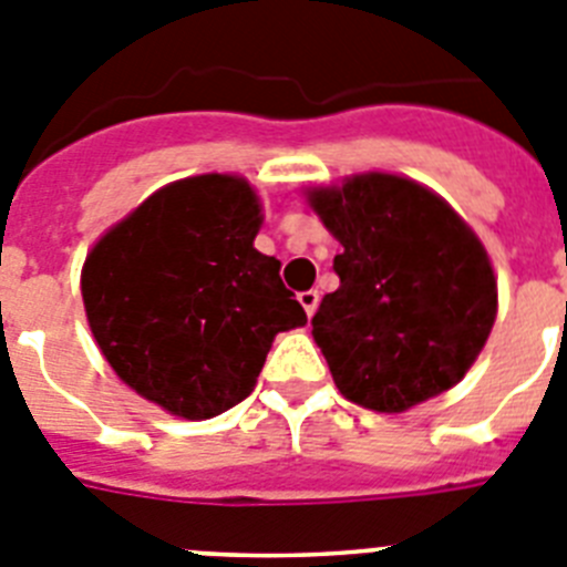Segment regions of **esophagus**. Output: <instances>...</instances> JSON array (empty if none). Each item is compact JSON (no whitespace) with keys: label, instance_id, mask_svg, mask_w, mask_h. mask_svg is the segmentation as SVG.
I'll use <instances>...</instances> for the list:
<instances>
[{"label":"esophagus","instance_id":"1","mask_svg":"<svg viewBox=\"0 0 567 567\" xmlns=\"http://www.w3.org/2000/svg\"><path fill=\"white\" fill-rule=\"evenodd\" d=\"M298 300H300V307L307 309L309 318H312L315 309H318V300H320L318 289H307V292H300V295H298Z\"/></svg>","mask_w":567,"mask_h":567}]
</instances>
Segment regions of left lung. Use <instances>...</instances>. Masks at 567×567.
Listing matches in <instances>:
<instances>
[{
  "mask_svg": "<svg viewBox=\"0 0 567 567\" xmlns=\"http://www.w3.org/2000/svg\"><path fill=\"white\" fill-rule=\"evenodd\" d=\"M309 204L343 247L340 287L312 318L340 394L398 414L449 392L497 318V278L477 235L403 175H352L309 189Z\"/></svg>",
  "mask_w": 567,
  "mask_h": 567,
  "instance_id": "left-lung-1",
  "label": "left lung"
}]
</instances>
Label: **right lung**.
Returning <instances> with one entry per match:
<instances>
[{"instance_id":"obj_1","label":"right lung","mask_w":567,"mask_h":567,"mask_svg":"<svg viewBox=\"0 0 567 567\" xmlns=\"http://www.w3.org/2000/svg\"><path fill=\"white\" fill-rule=\"evenodd\" d=\"M260 221L244 178L193 175L150 195L84 260L99 349L175 417L209 420L249 398L275 334L307 323L280 260L252 247Z\"/></svg>"}]
</instances>
